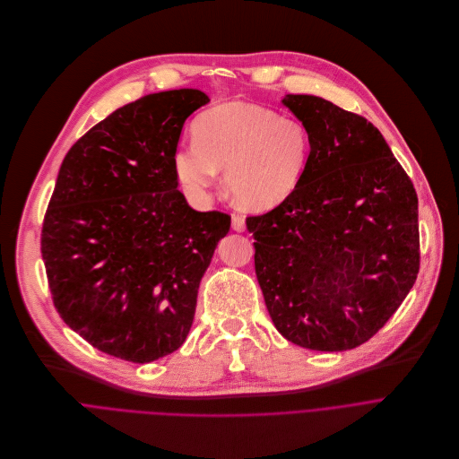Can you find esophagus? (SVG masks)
Here are the masks:
<instances>
[{
	"mask_svg": "<svg viewBox=\"0 0 459 459\" xmlns=\"http://www.w3.org/2000/svg\"><path fill=\"white\" fill-rule=\"evenodd\" d=\"M231 228H233V231L242 233L246 230V219L242 215H233L231 217Z\"/></svg>",
	"mask_w": 459,
	"mask_h": 459,
	"instance_id": "obj_1",
	"label": "esophagus"
}]
</instances>
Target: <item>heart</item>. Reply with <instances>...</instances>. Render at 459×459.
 <instances>
[{
  "label": "heart",
  "mask_w": 459,
  "mask_h": 459,
  "mask_svg": "<svg viewBox=\"0 0 459 459\" xmlns=\"http://www.w3.org/2000/svg\"><path fill=\"white\" fill-rule=\"evenodd\" d=\"M192 134V146L175 150L173 169L194 199H204L224 169L226 190L240 208L267 212L291 197L309 162L306 126L253 103L213 107Z\"/></svg>",
  "instance_id": "1"
}]
</instances>
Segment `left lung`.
Here are the masks:
<instances>
[{
  "instance_id": "left-lung-1",
  "label": "left lung",
  "mask_w": 459,
  "mask_h": 459,
  "mask_svg": "<svg viewBox=\"0 0 459 459\" xmlns=\"http://www.w3.org/2000/svg\"><path fill=\"white\" fill-rule=\"evenodd\" d=\"M306 126L309 162L281 206L246 221L269 316L325 352L377 334L420 269L418 197L377 126L316 96L282 98Z\"/></svg>"
}]
</instances>
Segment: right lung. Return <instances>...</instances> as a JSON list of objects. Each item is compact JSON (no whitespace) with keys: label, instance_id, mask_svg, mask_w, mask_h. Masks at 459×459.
I'll list each match as a JSON object with an SVG mask.
<instances>
[{"label":"right lung","instance_id":"1","mask_svg":"<svg viewBox=\"0 0 459 459\" xmlns=\"http://www.w3.org/2000/svg\"><path fill=\"white\" fill-rule=\"evenodd\" d=\"M197 88L148 94L90 128L66 153L41 231L54 306L90 345L148 363L185 343L197 291L231 219L197 212L177 186Z\"/></svg>","mask_w":459,"mask_h":459}]
</instances>
